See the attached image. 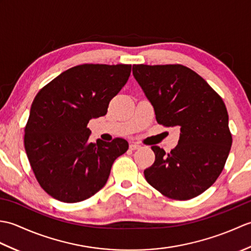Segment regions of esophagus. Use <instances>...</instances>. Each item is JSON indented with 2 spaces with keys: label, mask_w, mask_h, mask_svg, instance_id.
<instances>
[{
  "label": "esophagus",
  "mask_w": 251,
  "mask_h": 251,
  "mask_svg": "<svg viewBox=\"0 0 251 251\" xmlns=\"http://www.w3.org/2000/svg\"><path fill=\"white\" fill-rule=\"evenodd\" d=\"M141 148V146L140 145H138V143H130L129 145V149L130 150H137V149H140Z\"/></svg>",
  "instance_id": "34e87169"
}]
</instances>
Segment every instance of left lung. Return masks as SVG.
Instances as JSON below:
<instances>
[{
    "label": "left lung",
    "mask_w": 251,
    "mask_h": 251,
    "mask_svg": "<svg viewBox=\"0 0 251 251\" xmlns=\"http://www.w3.org/2000/svg\"><path fill=\"white\" fill-rule=\"evenodd\" d=\"M132 74L158 124L180 129L178 145L169 153L151 147L155 161L145 170L147 181L168 199L199 196L215 183L231 150L225 102L204 78L182 65H134Z\"/></svg>",
    "instance_id": "left-lung-1"
}]
</instances>
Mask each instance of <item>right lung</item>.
<instances>
[{"mask_svg":"<svg viewBox=\"0 0 251 251\" xmlns=\"http://www.w3.org/2000/svg\"><path fill=\"white\" fill-rule=\"evenodd\" d=\"M130 65L84 63L40 89L25 127V149L47 194L63 202L92 197L108 181L112 164L128 142H89L87 124L106 114L111 99L128 81Z\"/></svg>","mask_w":251,"mask_h":251,"instance_id":"obj_1","label":"right lung"}]
</instances>
